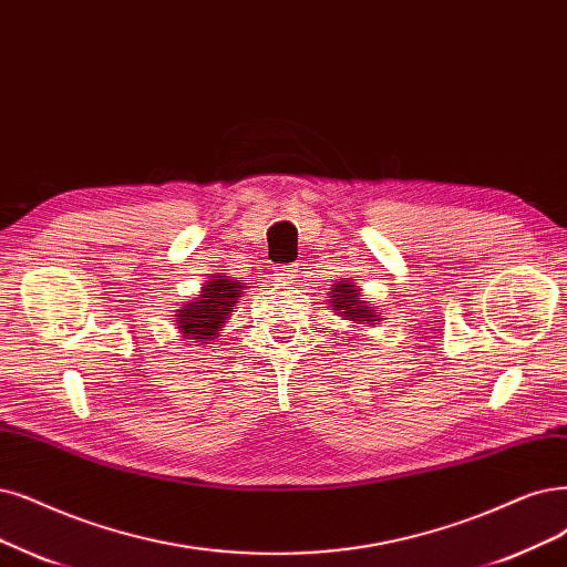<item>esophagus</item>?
<instances>
[{"label":"esophagus","mask_w":567,"mask_h":567,"mask_svg":"<svg viewBox=\"0 0 567 567\" xmlns=\"http://www.w3.org/2000/svg\"><path fill=\"white\" fill-rule=\"evenodd\" d=\"M276 270V278L280 282H291L297 276H299V264H289V266H276L272 268Z\"/></svg>","instance_id":"1"}]
</instances>
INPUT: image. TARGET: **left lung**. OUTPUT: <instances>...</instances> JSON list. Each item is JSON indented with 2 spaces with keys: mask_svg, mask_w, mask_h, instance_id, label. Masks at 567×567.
Masks as SVG:
<instances>
[{
  "mask_svg": "<svg viewBox=\"0 0 567 567\" xmlns=\"http://www.w3.org/2000/svg\"><path fill=\"white\" fill-rule=\"evenodd\" d=\"M331 291H333V297H331L329 303L333 306V310L341 312L343 320H350V322L362 324V327L379 324L383 320L381 316H375L371 306L360 301V289L350 285L348 280L337 282Z\"/></svg>",
  "mask_w": 567,
  "mask_h": 567,
  "instance_id": "left-lung-1",
  "label": "left lung"
}]
</instances>
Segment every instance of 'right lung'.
Masks as SVG:
<instances>
[{
	"label": "right lung",
	"mask_w": 567,
	"mask_h": 567,
	"mask_svg": "<svg viewBox=\"0 0 567 567\" xmlns=\"http://www.w3.org/2000/svg\"><path fill=\"white\" fill-rule=\"evenodd\" d=\"M243 280H234L228 276H213L207 280L196 301L186 303L177 310L175 322L184 339L196 341H213L221 333L224 322L228 320L238 297L243 295Z\"/></svg>",
	"instance_id": "obj_1"
}]
</instances>
